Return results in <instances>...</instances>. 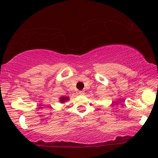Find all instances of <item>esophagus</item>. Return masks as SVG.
<instances>
[{"label":"esophagus","instance_id":"1","mask_svg":"<svg viewBox=\"0 0 158 158\" xmlns=\"http://www.w3.org/2000/svg\"><path fill=\"white\" fill-rule=\"evenodd\" d=\"M80 95H83L84 94V91L83 90H80V91L78 92Z\"/></svg>","mask_w":158,"mask_h":158}]
</instances>
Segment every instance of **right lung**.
<instances>
[{
  "label": "right lung",
  "instance_id": "obj_1",
  "mask_svg": "<svg viewBox=\"0 0 158 158\" xmlns=\"http://www.w3.org/2000/svg\"><path fill=\"white\" fill-rule=\"evenodd\" d=\"M59 99H60V103H64V102H66L67 101H69L70 98H69L68 96H62V97H60Z\"/></svg>",
  "mask_w": 158,
  "mask_h": 158
}]
</instances>
